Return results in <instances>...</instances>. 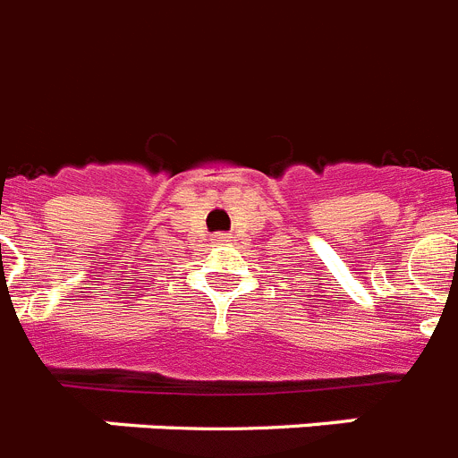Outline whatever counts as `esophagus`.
Segmentation results:
<instances>
[{
  "mask_svg": "<svg viewBox=\"0 0 458 458\" xmlns=\"http://www.w3.org/2000/svg\"><path fill=\"white\" fill-rule=\"evenodd\" d=\"M229 241H232V238L226 236V233H215L213 236L215 245H229Z\"/></svg>",
  "mask_w": 458,
  "mask_h": 458,
  "instance_id": "34e87169",
  "label": "esophagus"
}]
</instances>
